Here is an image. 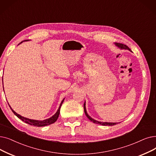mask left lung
Returning <instances> with one entry per match:
<instances>
[{
  "label": "left lung",
  "instance_id": "left-lung-1",
  "mask_svg": "<svg viewBox=\"0 0 156 156\" xmlns=\"http://www.w3.org/2000/svg\"><path fill=\"white\" fill-rule=\"evenodd\" d=\"M115 44L119 48L121 49V50H128L129 51H131V49H129V47L124 44H122V43H115ZM85 103L83 105V108H84V112L85 113L86 115V116L87 117V118L89 119L90 121H92V122L95 123V124H100V125H102V126H114L115 124H117L119 122H100V121H98L96 120H95L94 119H92V117H90V115H89V114L87 113V110H86V106H85Z\"/></svg>",
  "mask_w": 156,
  "mask_h": 156
}]
</instances>
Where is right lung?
I'll use <instances>...</instances> for the list:
<instances>
[{
  "mask_svg": "<svg viewBox=\"0 0 156 156\" xmlns=\"http://www.w3.org/2000/svg\"><path fill=\"white\" fill-rule=\"evenodd\" d=\"M28 41L29 40H24L23 41H22L20 43H19L18 44H21L22 43H23V41ZM4 87V86H3ZM4 89V88H3ZM64 99H63V100L61 101V103H60V106L58 107V109L57 110V112L53 115V116H51L50 118H48L47 119H44L43 120H34V119H28V118H26V117H24L22 115H20L18 114L17 113H16L14 110H13L11 107L10 106V105H9L11 110H12V112L14 113V114L15 115L19 118L20 119H21L22 121H23L24 122L28 124H30V125H32V126H37V127H43V126H48V125H50L53 123L55 122L57 120L58 116H59V114H60V107H61L62 106V104L63 103L64 101Z\"/></svg>",
  "mask_w": 156,
  "mask_h": 156,
  "instance_id": "obj_1",
  "label": "right lung"
}]
</instances>
